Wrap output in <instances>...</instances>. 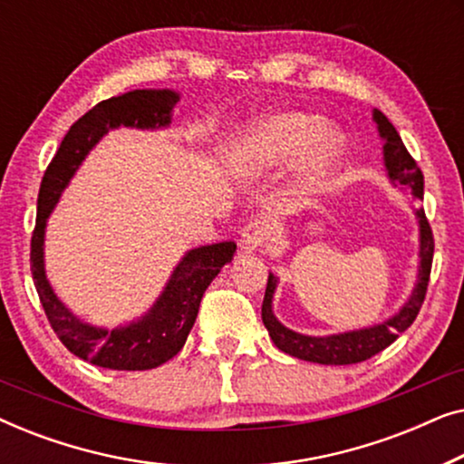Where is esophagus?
Listing matches in <instances>:
<instances>
[{
    "label": "esophagus",
    "mask_w": 464,
    "mask_h": 464,
    "mask_svg": "<svg viewBox=\"0 0 464 464\" xmlns=\"http://www.w3.org/2000/svg\"><path fill=\"white\" fill-rule=\"evenodd\" d=\"M240 237H243L240 243H243L245 249H256V246L262 245L264 240H268L270 226L266 224L264 219H251L246 221V226L243 227V234H240Z\"/></svg>",
    "instance_id": "1"
}]
</instances>
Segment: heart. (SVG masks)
<instances>
[{
    "label": "heart",
    "mask_w": 464,
    "mask_h": 464,
    "mask_svg": "<svg viewBox=\"0 0 464 464\" xmlns=\"http://www.w3.org/2000/svg\"><path fill=\"white\" fill-rule=\"evenodd\" d=\"M302 154V173L308 181H319L344 154V137L325 129L323 120L304 111H281L257 120L234 145L232 169L253 177L281 167Z\"/></svg>",
    "instance_id": "heart-1"
}]
</instances>
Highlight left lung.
<instances>
[{
	"instance_id": "obj_1",
	"label": "left lung",
	"mask_w": 464,
	"mask_h": 464,
	"mask_svg": "<svg viewBox=\"0 0 464 464\" xmlns=\"http://www.w3.org/2000/svg\"><path fill=\"white\" fill-rule=\"evenodd\" d=\"M373 122L378 124L380 137L384 139V167L389 170V177L392 183L401 186L403 192H408L414 200L422 198L424 192V177L422 170L418 169L414 158L405 150V145L399 137L395 126L389 122V118L382 111L373 110ZM418 226H420V266H418V281L416 287L411 291L410 300L403 304L395 316L389 321L378 323L373 327L357 329V332H344L335 335H304L297 332H291L276 319L272 313V297H275L276 289V276H268V285H266V295L262 304V321L266 329H268L272 342H275L278 351L291 354L302 361H313V363L321 365H353L361 363V361L372 359L373 354L382 353L386 346L399 338L411 323L416 321L420 306L427 295L429 276H430V264H433V251L435 240L433 230H430L427 215L422 208H416Z\"/></svg>"
}]
</instances>
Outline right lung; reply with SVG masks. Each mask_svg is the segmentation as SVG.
Instances as JSON below:
<instances>
[{
	"instance_id": "add662e5",
	"label": "right lung",
	"mask_w": 464,
	"mask_h": 464,
	"mask_svg": "<svg viewBox=\"0 0 464 464\" xmlns=\"http://www.w3.org/2000/svg\"><path fill=\"white\" fill-rule=\"evenodd\" d=\"M179 101L173 91H130L101 101L67 130L61 148L44 173L37 196V219L31 237V275L50 327L75 357L107 370L141 372L167 363L186 344L198 314L200 300L215 276L232 262L237 245L232 240L188 251L170 275L167 287L141 319L124 327L105 329L80 321L67 310L50 287L44 270V232L63 189L67 188L82 160L99 139L118 126L162 129Z\"/></svg>"
}]
</instances>
